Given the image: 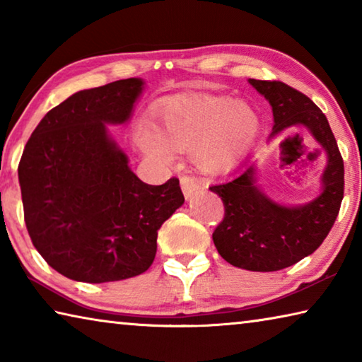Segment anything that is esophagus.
<instances>
[{"label":"esophagus","instance_id":"34e87169","mask_svg":"<svg viewBox=\"0 0 362 362\" xmlns=\"http://www.w3.org/2000/svg\"><path fill=\"white\" fill-rule=\"evenodd\" d=\"M180 187H182V192L183 194H185V198L189 199L193 196V193L198 192V189H201L203 187H201V183L193 179V177H180Z\"/></svg>","mask_w":362,"mask_h":362}]
</instances>
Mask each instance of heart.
Listing matches in <instances>:
<instances>
[{"label":"heart","mask_w":362,"mask_h":362,"mask_svg":"<svg viewBox=\"0 0 362 362\" xmlns=\"http://www.w3.org/2000/svg\"><path fill=\"white\" fill-rule=\"evenodd\" d=\"M161 131L140 119L134 132L140 151L153 163L169 166L174 150H193V161L207 174H220L240 161L260 131L259 113L246 102L211 94L177 95L164 103Z\"/></svg>","instance_id":"obj_1"}]
</instances>
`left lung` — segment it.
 Masks as SVG:
<instances>
[{
    "instance_id": "left-lung-1",
    "label": "left lung",
    "mask_w": 362,
    "mask_h": 362,
    "mask_svg": "<svg viewBox=\"0 0 362 362\" xmlns=\"http://www.w3.org/2000/svg\"><path fill=\"white\" fill-rule=\"evenodd\" d=\"M249 84L272 107L273 131L267 142L302 127L326 153L320 193L308 203L289 206L269 198L257 183L252 156L209 187L225 206L223 222L212 235L222 259L249 272H278L313 254L326 240L343 199V159L326 115L313 100L281 81L249 79Z\"/></svg>"
}]
</instances>
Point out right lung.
Returning <instances> with one entry per match:
<instances>
[{
    "mask_svg": "<svg viewBox=\"0 0 362 362\" xmlns=\"http://www.w3.org/2000/svg\"><path fill=\"white\" fill-rule=\"evenodd\" d=\"M142 78L78 90L36 126L19 164L28 235L49 265L79 283L146 272L161 225L185 203L177 179L148 185L110 126L127 124Z\"/></svg>",
    "mask_w": 362,
    "mask_h": 362,
    "instance_id": "right-lung-1",
    "label": "right lung"
}]
</instances>
